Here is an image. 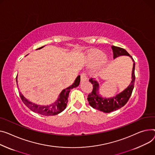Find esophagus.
Returning a JSON list of instances; mask_svg holds the SVG:
<instances>
[{"label": "esophagus", "mask_w": 155, "mask_h": 155, "mask_svg": "<svg viewBox=\"0 0 155 155\" xmlns=\"http://www.w3.org/2000/svg\"><path fill=\"white\" fill-rule=\"evenodd\" d=\"M80 77H81V81H87V75L85 73H84V72H83V73L81 74V75H80Z\"/></svg>", "instance_id": "1"}]
</instances>
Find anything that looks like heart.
Segmentation results:
<instances>
[{
    "mask_svg": "<svg viewBox=\"0 0 155 155\" xmlns=\"http://www.w3.org/2000/svg\"><path fill=\"white\" fill-rule=\"evenodd\" d=\"M106 55L99 50H95L89 53L87 55V60L91 65H98L100 64L105 65L108 63Z\"/></svg>",
    "mask_w": 155,
    "mask_h": 155,
    "instance_id": "heart-1",
    "label": "heart"
}]
</instances>
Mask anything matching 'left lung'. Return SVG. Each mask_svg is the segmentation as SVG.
Listing matches in <instances>:
<instances>
[{
    "mask_svg": "<svg viewBox=\"0 0 155 155\" xmlns=\"http://www.w3.org/2000/svg\"><path fill=\"white\" fill-rule=\"evenodd\" d=\"M111 48L113 50V58H115L121 55H127L130 57L132 59L133 61V66L131 74L132 80L130 85L122 92L117 94L115 97L106 98H103L99 94V84L98 83V81L95 80H93V78H90L89 80V81L91 82V84L93 85V90L91 92V94H90L88 95L87 98L89 104L94 108L104 113H110L118 110L127 104L128 100L130 99V97L131 95L135 80V63L132 57L124 48L115 46H111Z\"/></svg>",
    "mask_w": 155,
    "mask_h": 155,
    "instance_id": "8db88e82",
    "label": "left lung"
}]
</instances>
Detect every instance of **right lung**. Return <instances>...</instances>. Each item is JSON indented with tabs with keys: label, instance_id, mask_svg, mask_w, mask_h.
Returning <instances> with one entry per match:
<instances>
[{
	"label": "right lung",
	"instance_id": "right-lung-1",
	"mask_svg": "<svg viewBox=\"0 0 155 155\" xmlns=\"http://www.w3.org/2000/svg\"><path fill=\"white\" fill-rule=\"evenodd\" d=\"M44 47V46L40 47L37 50L42 48ZM16 80L17 81V77H16ZM80 76L78 75L76 78L74 83L70 87L61 91L60 94L59 95L58 100L55 103H54L53 104H51L50 105L42 106V105H38L33 104L32 102H30L27 99H26L23 96V95L21 94V93H19V95L22 101L24 102V104L29 109H30L34 112L37 113L38 114L45 115V116H53V115L58 114V113H61L66 108L67 104L68 102V97L70 90L78 87L80 84Z\"/></svg>",
	"mask_w": 155,
	"mask_h": 155
}]
</instances>
